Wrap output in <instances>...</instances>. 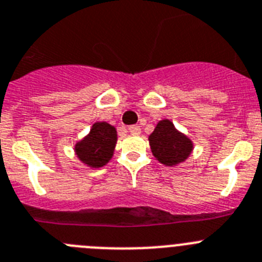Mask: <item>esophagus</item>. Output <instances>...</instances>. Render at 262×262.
Instances as JSON below:
<instances>
[{
  "label": "esophagus",
  "instance_id": "obj_1",
  "mask_svg": "<svg viewBox=\"0 0 262 262\" xmlns=\"http://www.w3.org/2000/svg\"><path fill=\"white\" fill-rule=\"evenodd\" d=\"M128 129H129V132H130V133H133V134H140L141 133V128L138 125H130Z\"/></svg>",
  "mask_w": 262,
  "mask_h": 262
}]
</instances>
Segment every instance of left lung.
I'll return each mask as SVG.
<instances>
[{
	"mask_svg": "<svg viewBox=\"0 0 262 262\" xmlns=\"http://www.w3.org/2000/svg\"><path fill=\"white\" fill-rule=\"evenodd\" d=\"M152 155L164 166H176L187 159L193 150L192 141L173 126L169 120L158 122L148 137Z\"/></svg>",
	"mask_w": 262,
	"mask_h": 262,
	"instance_id": "obj_1",
	"label": "left lung"
}]
</instances>
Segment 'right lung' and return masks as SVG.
<instances>
[{"label": "right lung", "mask_w": 262, "mask_h": 262, "mask_svg": "<svg viewBox=\"0 0 262 262\" xmlns=\"http://www.w3.org/2000/svg\"><path fill=\"white\" fill-rule=\"evenodd\" d=\"M117 141L116 129L107 122H95L90 134L75 145V154L87 166L103 167L114 155Z\"/></svg>", "instance_id": "obj_1"}]
</instances>
